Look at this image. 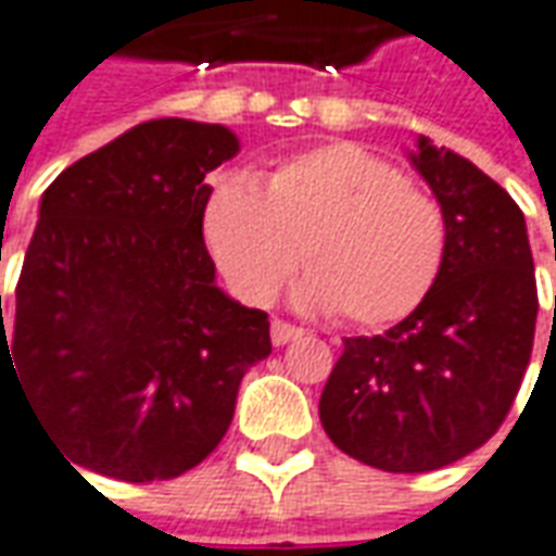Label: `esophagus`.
I'll use <instances>...</instances> for the list:
<instances>
[{
	"mask_svg": "<svg viewBox=\"0 0 556 556\" xmlns=\"http://www.w3.org/2000/svg\"><path fill=\"white\" fill-rule=\"evenodd\" d=\"M300 336H302L300 327H293V324H287V320H271V342L275 344L296 342Z\"/></svg>",
	"mask_w": 556,
	"mask_h": 556,
	"instance_id": "obj_1",
	"label": "esophagus"
}]
</instances>
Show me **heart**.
Instances as JSON below:
<instances>
[{
  "label": "heart",
  "instance_id": "heart-1",
  "mask_svg": "<svg viewBox=\"0 0 556 556\" xmlns=\"http://www.w3.org/2000/svg\"><path fill=\"white\" fill-rule=\"evenodd\" d=\"M202 227L217 269L244 302H269L302 254L312 269L302 300L359 327L412 315L447 251L442 205L354 144L290 156L263 187L244 175L220 178Z\"/></svg>",
  "mask_w": 556,
  "mask_h": 556
}]
</instances>
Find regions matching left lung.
I'll list each match as a JSON object with an SVG mask.
<instances>
[{"label":"left lung","instance_id":"left-lung-1","mask_svg":"<svg viewBox=\"0 0 556 556\" xmlns=\"http://www.w3.org/2000/svg\"><path fill=\"white\" fill-rule=\"evenodd\" d=\"M412 163L445 212L442 271L396 327L344 339L320 393L332 445L384 472L442 469L503 427L530 366L539 315L518 202L427 136Z\"/></svg>","mask_w":556,"mask_h":556}]
</instances>
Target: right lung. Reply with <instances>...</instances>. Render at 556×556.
<instances>
[{"mask_svg":"<svg viewBox=\"0 0 556 556\" xmlns=\"http://www.w3.org/2000/svg\"><path fill=\"white\" fill-rule=\"evenodd\" d=\"M236 154L227 126L163 117L45 190L8 336L2 320V384H21L72 469L184 476L220 445L241 378L271 354L269 315L214 285L202 239L205 175Z\"/></svg>","mask_w":556,"mask_h":556,"instance_id":"1","label":"right lung"}]
</instances>
